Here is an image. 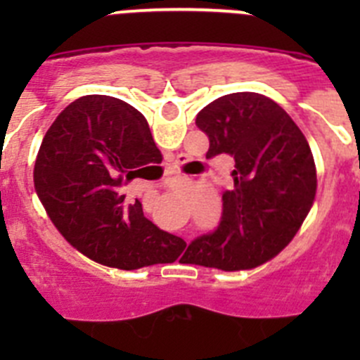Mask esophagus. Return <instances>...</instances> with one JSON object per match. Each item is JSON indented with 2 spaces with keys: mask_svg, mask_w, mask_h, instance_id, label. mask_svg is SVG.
<instances>
[{
  "mask_svg": "<svg viewBox=\"0 0 360 360\" xmlns=\"http://www.w3.org/2000/svg\"><path fill=\"white\" fill-rule=\"evenodd\" d=\"M174 165H176V164H174ZM173 173H176V171H173Z\"/></svg>",
  "mask_w": 360,
  "mask_h": 360,
  "instance_id": "34e87169",
  "label": "esophagus"
}]
</instances>
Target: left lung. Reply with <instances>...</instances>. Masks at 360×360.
Returning a JSON list of instances; mask_svg holds the SVG:
<instances>
[{"mask_svg": "<svg viewBox=\"0 0 360 360\" xmlns=\"http://www.w3.org/2000/svg\"><path fill=\"white\" fill-rule=\"evenodd\" d=\"M196 126L209 136L207 158H234V186L224 193L218 229L196 238L182 263L232 272L270 262L316 200V162L303 131L278 103L252 91L212 101Z\"/></svg>", "mask_w": 360, "mask_h": 360, "instance_id": "left-lung-1", "label": "left lung"}]
</instances>
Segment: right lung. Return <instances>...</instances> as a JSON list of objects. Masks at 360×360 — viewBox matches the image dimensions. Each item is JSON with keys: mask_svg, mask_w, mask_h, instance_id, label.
<instances>
[{"mask_svg": "<svg viewBox=\"0 0 360 360\" xmlns=\"http://www.w3.org/2000/svg\"><path fill=\"white\" fill-rule=\"evenodd\" d=\"M155 151L148 120L120 98L84 95L57 115L37 153L34 187L73 249L120 270L176 262L186 241L122 193Z\"/></svg>", "mask_w": 360, "mask_h": 360, "instance_id": "obj_1", "label": "right lung"}]
</instances>
